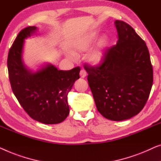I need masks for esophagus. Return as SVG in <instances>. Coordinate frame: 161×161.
<instances>
[{
    "instance_id": "obj_1",
    "label": "esophagus",
    "mask_w": 161,
    "mask_h": 161,
    "mask_svg": "<svg viewBox=\"0 0 161 161\" xmlns=\"http://www.w3.org/2000/svg\"><path fill=\"white\" fill-rule=\"evenodd\" d=\"M80 76L81 78H85L86 75H87V72H86L85 69H81L80 71Z\"/></svg>"
}]
</instances>
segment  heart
<instances>
[{
  "instance_id": "heart-1",
  "label": "heart",
  "mask_w": 161,
  "mask_h": 161,
  "mask_svg": "<svg viewBox=\"0 0 161 161\" xmlns=\"http://www.w3.org/2000/svg\"><path fill=\"white\" fill-rule=\"evenodd\" d=\"M96 33H91L89 34L80 37L76 41L74 44V49L77 52H85L90 47L96 38ZM107 38L103 37L99 41L96 48L92 49L87 55V60L92 64H99L102 61L106 46H107Z\"/></svg>"
}]
</instances>
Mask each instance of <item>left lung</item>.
I'll return each instance as SVG.
<instances>
[{
	"label": "left lung",
	"instance_id": "8db88e82",
	"mask_svg": "<svg viewBox=\"0 0 161 161\" xmlns=\"http://www.w3.org/2000/svg\"><path fill=\"white\" fill-rule=\"evenodd\" d=\"M118 41L106 49L101 64H85L87 81L97 109L114 121L130 119L141 112L153 83V69L144 41L132 27L114 22Z\"/></svg>",
	"mask_w": 161,
	"mask_h": 161
}]
</instances>
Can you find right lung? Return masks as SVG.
Returning <instances> with one entry per match:
<instances>
[{"label":"right lung","instance_id":"obj_1","mask_svg":"<svg viewBox=\"0 0 161 161\" xmlns=\"http://www.w3.org/2000/svg\"><path fill=\"white\" fill-rule=\"evenodd\" d=\"M36 30V27L29 26L17 35L8 52V78L14 94L31 118L44 124H58L69 114L67 96L80 78L81 69L61 71L49 63L36 72L28 69L22 58L24 42Z\"/></svg>","mask_w":161,"mask_h":161}]
</instances>
